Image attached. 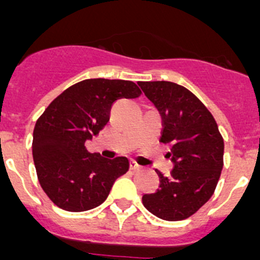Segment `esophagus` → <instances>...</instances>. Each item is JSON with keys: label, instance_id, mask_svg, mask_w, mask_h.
<instances>
[{"label": "esophagus", "instance_id": "esophagus-1", "mask_svg": "<svg viewBox=\"0 0 260 260\" xmlns=\"http://www.w3.org/2000/svg\"><path fill=\"white\" fill-rule=\"evenodd\" d=\"M129 168L132 171H140V170H141V166L137 165V163H136L135 160H132V162L129 163Z\"/></svg>", "mask_w": 260, "mask_h": 260}]
</instances>
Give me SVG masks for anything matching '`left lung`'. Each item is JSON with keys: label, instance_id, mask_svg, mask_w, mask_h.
I'll list each match as a JSON object with an SVG mask.
<instances>
[{"label": "left lung", "instance_id": "1", "mask_svg": "<svg viewBox=\"0 0 260 260\" xmlns=\"http://www.w3.org/2000/svg\"><path fill=\"white\" fill-rule=\"evenodd\" d=\"M142 92L158 109L163 129L159 141L170 145L174 170L159 171V189L144 194L147 211L163 220H184L214 194L223 170L224 140L214 116L190 90L171 81H141Z\"/></svg>", "mask_w": 260, "mask_h": 260}]
</instances>
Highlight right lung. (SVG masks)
I'll use <instances>...</instances> for the list:
<instances>
[{
    "label": "right lung",
    "instance_id": "add662e5",
    "mask_svg": "<svg viewBox=\"0 0 260 260\" xmlns=\"http://www.w3.org/2000/svg\"><path fill=\"white\" fill-rule=\"evenodd\" d=\"M139 95L141 90L133 81L88 79L60 93L37 119L32 141L37 179L59 209H94L127 172L125 156L102 158L86 150L85 142L107 124L114 102Z\"/></svg>",
    "mask_w": 260,
    "mask_h": 260
}]
</instances>
